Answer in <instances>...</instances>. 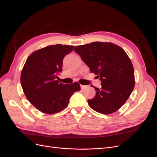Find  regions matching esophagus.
<instances>
[{
  "label": "esophagus",
  "instance_id": "34e87169",
  "mask_svg": "<svg viewBox=\"0 0 157 157\" xmlns=\"http://www.w3.org/2000/svg\"><path fill=\"white\" fill-rule=\"evenodd\" d=\"M86 87H87V86H86V85H80V88H81L82 90L85 89Z\"/></svg>",
  "mask_w": 157,
  "mask_h": 157
}]
</instances>
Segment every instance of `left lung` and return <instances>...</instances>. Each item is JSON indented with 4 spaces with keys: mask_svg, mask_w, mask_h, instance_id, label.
Instances as JSON below:
<instances>
[{
    "mask_svg": "<svg viewBox=\"0 0 157 157\" xmlns=\"http://www.w3.org/2000/svg\"><path fill=\"white\" fill-rule=\"evenodd\" d=\"M74 50L101 82L100 88L94 87L96 93L88 100L90 107L104 115L117 111L127 101L135 85L134 67L125 51L102 42L77 46Z\"/></svg>",
    "mask_w": 157,
    "mask_h": 157,
    "instance_id": "obj_1",
    "label": "left lung"
}]
</instances>
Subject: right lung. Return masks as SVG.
<instances>
[{
    "label": "right lung",
    "mask_w": 157,
    "mask_h": 157,
    "mask_svg": "<svg viewBox=\"0 0 157 157\" xmlns=\"http://www.w3.org/2000/svg\"><path fill=\"white\" fill-rule=\"evenodd\" d=\"M74 47L48 46L27 59L21 71V85L28 100L40 111L54 114L63 110L73 94L80 90L78 82L64 84L56 80L62 71L64 57Z\"/></svg>",
    "instance_id": "1"
}]
</instances>
